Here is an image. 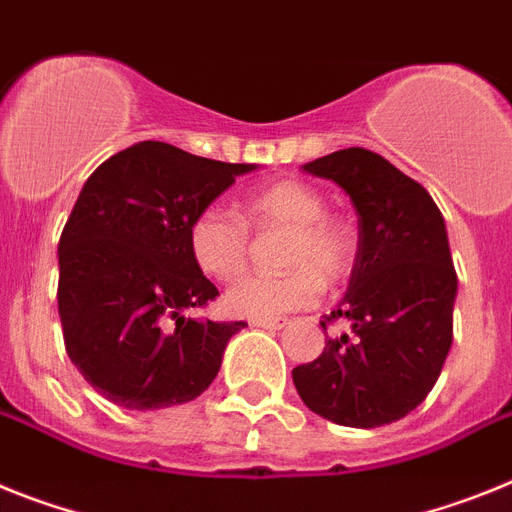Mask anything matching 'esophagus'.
Returning <instances> with one entry per match:
<instances>
[{
	"instance_id": "1",
	"label": "esophagus",
	"mask_w": 512,
	"mask_h": 512,
	"mask_svg": "<svg viewBox=\"0 0 512 512\" xmlns=\"http://www.w3.org/2000/svg\"><path fill=\"white\" fill-rule=\"evenodd\" d=\"M253 326H261V329H269V331H279L290 326V318H256Z\"/></svg>"
}]
</instances>
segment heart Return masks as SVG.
Masks as SVG:
<instances>
[{
    "label": "heart",
    "instance_id": "1",
    "mask_svg": "<svg viewBox=\"0 0 512 512\" xmlns=\"http://www.w3.org/2000/svg\"><path fill=\"white\" fill-rule=\"evenodd\" d=\"M243 217L207 207L189 225V248L196 266L214 279H235L248 266L251 233L285 230L282 248L285 274H253L225 292L233 316L277 318L310 308L323 285L347 282L357 259V235L344 220L326 214V199L303 181H277L253 191L243 202Z\"/></svg>",
    "mask_w": 512,
    "mask_h": 512
}]
</instances>
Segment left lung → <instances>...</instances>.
Instances as JSON below:
<instances>
[{
  "mask_svg": "<svg viewBox=\"0 0 512 512\" xmlns=\"http://www.w3.org/2000/svg\"><path fill=\"white\" fill-rule=\"evenodd\" d=\"M329 178L357 209V259L342 305L321 321L349 334L292 370L310 412L344 427L391 425L417 409L438 381L453 342V269L443 214L414 178L362 147L303 165Z\"/></svg>",
  "mask_w": 512,
  "mask_h": 512,
  "instance_id": "8db88e82",
  "label": "left lung"
}]
</instances>
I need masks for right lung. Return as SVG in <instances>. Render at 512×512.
<instances>
[{
  "label": "right lung",
  "mask_w": 512,
  "mask_h": 512,
  "mask_svg": "<svg viewBox=\"0 0 512 512\" xmlns=\"http://www.w3.org/2000/svg\"><path fill=\"white\" fill-rule=\"evenodd\" d=\"M256 165L139 142L82 186L59 240V318L74 368L124 409L194 401L246 321L191 318L220 292L196 266L189 225Z\"/></svg>",
  "instance_id": "right-lung-1"
}]
</instances>
